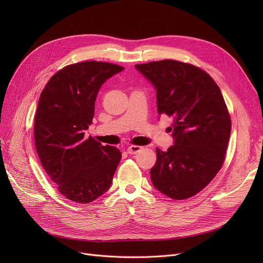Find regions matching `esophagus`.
<instances>
[{"mask_svg":"<svg viewBox=\"0 0 263 263\" xmlns=\"http://www.w3.org/2000/svg\"><path fill=\"white\" fill-rule=\"evenodd\" d=\"M141 150H142V147H140V146H134V145L129 146V147L127 148L128 154H130V155H135V154H137V153H139V151H141Z\"/></svg>","mask_w":263,"mask_h":263,"instance_id":"34e87169","label":"esophagus"}]
</instances>
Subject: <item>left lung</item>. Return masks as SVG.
Masks as SVG:
<instances>
[{"label":"left lung","instance_id":"8db88e82","mask_svg":"<svg viewBox=\"0 0 263 263\" xmlns=\"http://www.w3.org/2000/svg\"><path fill=\"white\" fill-rule=\"evenodd\" d=\"M157 90L158 114L173 119L174 145L156 149L154 186L176 200L196 195L222 167L231 131L223 95L213 79L173 60L135 65Z\"/></svg>","mask_w":263,"mask_h":263}]
</instances>
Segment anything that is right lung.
Segmentation results:
<instances>
[{"instance_id": "right-lung-1", "label": "right lung", "mask_w": 263, "mask_h": 263, "mask_svg": "<svg viewBox=\"0 0 263 263\" xmlns=\"http://www.w3.org/2000/svg\"><path fill=\"white\" fill-rule=\"evenodd\" d=\"M123 67L102 62L69 65L41 91L34 119L39 160L59 192L79 203L91 202L112 184L119 149L84 139L103 83Z\"/></svg>"}]
</instances>
